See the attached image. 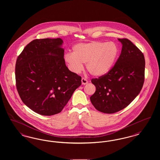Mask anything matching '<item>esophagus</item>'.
<instances>
[{
	"instance_id": "34e87169",
	"label": "esophagus",
	"mask_w": 160,
	"mask_h": 160,
	"mask_svg": "<svg viewBox=\"0 0 160 160\" xmlns=\"http://www.w3.org/2000/svg\"><path fill=\"white\" fill-rule=\"evenodd\" d=\"M88 81L86 78H82V84L83 85H85V84H88Z\"/></svg>"
}]
</instances>
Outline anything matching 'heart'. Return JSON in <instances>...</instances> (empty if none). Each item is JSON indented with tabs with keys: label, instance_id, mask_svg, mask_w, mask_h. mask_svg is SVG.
Listing matches in <instances>:
<instances>
[{
	"label": "heart",
	"instance_id": "b5f03b06",
	"mask_svg": "<svg viewBox=\"0 0 160 160\" xmlns=\"http://www.w3.org/2000/svg\"><path fill=\"white\" fill-rule=\"evenodd\" d=\"M72 53L64 56L69 68L80 72L86 63L88 71L95 77L106 75L113 67L119 54L118 46L113 42L93 41L79 43L73 47Z\"/></svg>",
	"mask_w": 160,
	"mask_h": 160
}]
</instances>
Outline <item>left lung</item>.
Listing matches in <instances>:
<instances>
[{"instance_id":"obj_1","label":"left lung","mask_w":160,"mask_h":160,"mask_svg":"<svg viewBox=\"0 0 160 160\" xmlns=\"http://www.w3.org/2000/svg\"><path fill=\"white\" fill-rule=\"evenodd\" d=\"M122 51L114 67L104 76L93 78L96 91L90 98L95 108L104 113H114L136 98L145 80V57L129 39H118Z\"/></svg>"}]
</instances>
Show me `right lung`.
Listing matches in <instances>:
<instances>
[{"label": "right lung", "instance_id": "1", "mask_svg": "<svg viewBox=\"0 0 160 160\" xmlns=\"http://www.w3.org/2000/svg\"><path fill=\"white\" fill-rule=\"evenodd\" d=\"M61 38L35 39L16 61L15 80L24 104L44 116L60 113L82 84V77L69 70Z\"/></svg>", "mask_w": 160, "mask_h": 160}]
</instances>
